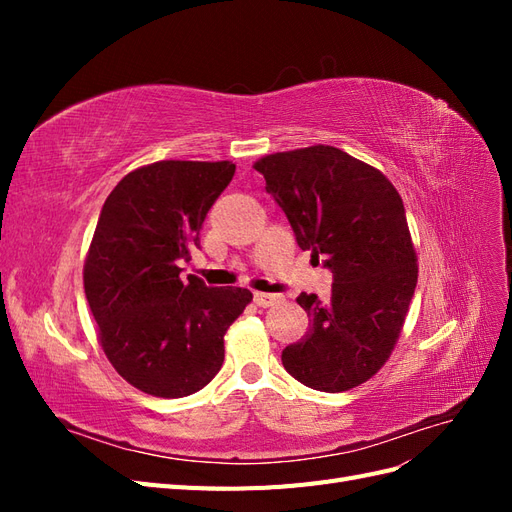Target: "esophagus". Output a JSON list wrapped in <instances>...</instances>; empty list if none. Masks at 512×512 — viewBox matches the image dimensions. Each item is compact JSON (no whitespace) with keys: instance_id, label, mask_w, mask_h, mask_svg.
I'll list each match as a JSON object with an SVG mask.
<instances>
[{"instance_id":"obj_1","label":"esophagus","mask_w":512,"mask_h":512,"mask_svg":"<svg viewBox=\"0 0 512 512\" xmlns=\"http://www.w3.org/2000/svg\"><path fill=\"white\" fill-rule=\"evenodd\" d=\"M280 294H271V292H254V303L258 307H269V305H275L280 303Z\"/></svg>"}]
</instances>
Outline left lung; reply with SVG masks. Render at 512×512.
I'll return each instance as SVG.
<instances>
[{
	"label": "left lung",
	"instance_id": "obj_1",
	"mask_svg": "<svg viewBox=\"0 0 512 512\" xmlns=\"http://www.w3.org/2000/svg\"><path fill=\"white\" fill-rule=\"evenodd\" d=\"M254 168L301 250L333 273L331 299L299 294L309 327L282 363L309 389H354L389 359L414 297L418 269L401 196L380 170L329 145L273 153Z\"/></svg>",
	"mask_w": 512,
	"mask_h": 512
}]
</instances>
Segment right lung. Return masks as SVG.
I'll return each mask as SVG.
<instances>
[{
    "label": "right lung",
    "instance_id": "add662e5",
    "mask_svg": "<svg viewBox=\"0 0 512 512\" xmlns=\"http://www.w3.org/2000/svg\"><path fill=\"white\" fill-rule=\"evenodd\" d=\"M235 164L162 160L108 194L85 260V297L117 374L175 399L207 386L224 363V333L252 301L239 286L181 280L207 211Z\"/></svg>",
    "mask_w": 512,
    "mask_h": 512
}]
</instances>
